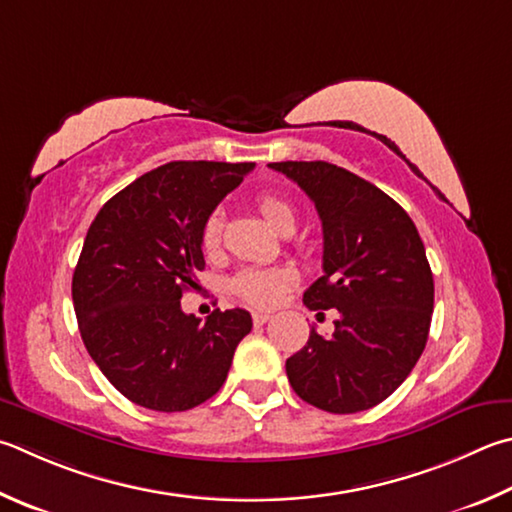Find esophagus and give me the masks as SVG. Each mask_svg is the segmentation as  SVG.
<instances>
[{
	"instance_id": "esophagus-1",
	"label": "esophagus",
	"mask_w": 512,
	"mask_h": 512,
	"mask_svg": "<svg viewBox=\"0 0 512 512\" xmlns=\"http://www.w3.org/2000/svg\"><path fill=\"white\" fill-rule=\"evenodd\" d=\"M268 320H271V315L268 313H253V322L257 324V327H262V324H266Z\"/></svg>"
}]
</instances>
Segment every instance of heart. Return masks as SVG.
<instances>
[{"label": "heart", "mask_w": 512, "mask_h": 512, "mask_svg": "<svg viewBox=\"0 0 512 512\" xmlns=\"http://www.w3.org/2000/svg\"><path fill=\"white\" fill-rule=\"evenodd\" d=\"M257 208L262 212L264 219L277 230H284L295 224V212L291 203L284 199L275 197V194H262L257 199ZM221 221L219 212H212V215L203 221L201 228V248L206 255L217 253L221 244ZM297 282V273L288 266H257V268H246L241 271L235 282H232V291L237 293L239 300H244L250 306H257V309H268V306L277 304L284 297V293Z\"/></svg>", "instance_id": "obj_1"}]
</instances>
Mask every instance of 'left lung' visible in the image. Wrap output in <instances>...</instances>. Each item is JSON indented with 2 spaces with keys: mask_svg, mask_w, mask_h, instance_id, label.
I'll return each instance as SVG.
<instances>
[{
  "mask_svg": "<svg viewBox=\"0 0 512 512\" xmlns=\"http://www.w3.org/2000/svg\"><path fill=\"white\" fill-rule=\"evenodd\" d=\"M315 203L324 237L322 277L304 291L313 311L338 309L336 331L311 329L286 360L288 383L331 414L369 410L410 376L425 349L434 280L410 215L376 185L324 161H282Z\"/></svg>",
  "mask_w": 512,
  "mask_h": 512,
  "instance_id": "obj_1",
  "label": "left lung"
}]
</instances>
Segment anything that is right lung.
Instances as JSON below:
<instances>
[{"instance_id":"1","label":"right lung","mask_w":512,"mask_h":512,"mask_svg":"<svg viewBox=\"0 0 512 512\" xmlns=\"http://www.w3.org/2000/svg\"><path fill=\"white\" fill-rule=\"evenodd\" d=\"M255 163L172 161L111 197L91 221L73 271L80 336L102 374L129 401L185 412L226 383L253 329L244 309L183 313L203 271L201 228Z\"/></svg>"}]
</instances>
